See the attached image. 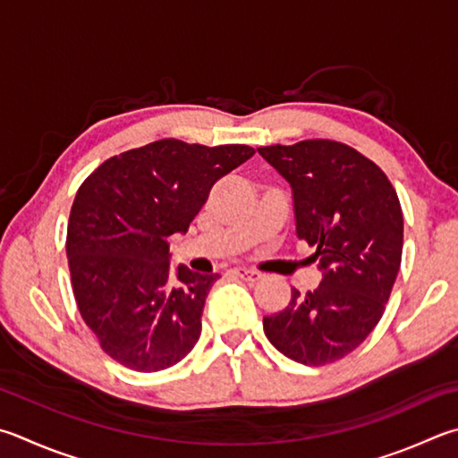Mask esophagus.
<instances>
[{"mask_svg":"<svg viewBox=\"0 0 458 458\" xmlns=\"http://www.w3.org/2000/svg\"><path fill=\"white\" fill-rule=\"evenodd\" d=\"M234 274L240 278H244L248 282H258L262 280V274L258 270H252V268H234Z\"/></svg>","mask_w":458,"mask_h":458,"instance_id":"34e87169","label":"esophagus"}]
</instances>
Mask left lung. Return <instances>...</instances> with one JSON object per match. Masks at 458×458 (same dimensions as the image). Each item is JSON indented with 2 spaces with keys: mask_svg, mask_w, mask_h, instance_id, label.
<instances>
[{
  "mask_svg": "<svg viewBox=\"0 0 458 458\" xmlns=\"http://www.w3.org/2000/svg\"><path fill=\"white\" fill-rule=\"evenodd\" d=\"M294 194L296 234L314 248L322 282L266 316L264 335L301 364L324 367L359 348L385 314L403 258V208L386 174L335 140L262 146Z\"/></svg>",
  "mask_w": 458,
  "mask_h": 458,
  "instance_id": "8db88e82",
  "label": "left lung"
}]
</instances>
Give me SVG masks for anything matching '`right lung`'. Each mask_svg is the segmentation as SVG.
Returning <instances> with one entry per match:
<instances>
[{
  "label": "right lung",
  "instance_id": "right-lung-1",
  "mask_svg": "<svg viewBox=\"0 0 458 458\" xmlns=\"http://www.w3.org/2000/svg\"><path fill=\"white\" fill-rule=\"evenodd\" d=\"M252 156L244 144L164 138L107 157L81 182L65 238L72 288L81 318L122 367L165 370L198 343L218 274L172 270L168 240Z\"/></svg>",
  "mask_w": 458,
  "mask_h": 458
}]
</instances>
